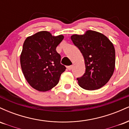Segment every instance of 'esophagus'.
Listing matches in <instances>:
<instances>
[{"label":"esophagus","instance_id":"1","mask_svg":"<svg viewBox=\"0 0 129 129\" xmlns=\"http://www.w3.org/2000/svg\"><path fill=\"white\" fill-rule=\"evenodd\" d=\"M72 67H73V66H68L67 67V69L69 70H71L72 69Z\"/></svg>","mask_w":129,"mask_h":129}]
</instances>
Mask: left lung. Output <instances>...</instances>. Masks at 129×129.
Returning a JSON list of instances; mask_svg holds the SVG:
<instances>
[{
    "label": "left lung",
    "mask_w": 129,
    "mask_h": 129,
    "mask_svg": "<svg viewBox=\"0 0 129 129\" xmlns=\"http://www.w3.org/2000/svg\"><path fill=\"white\" fill-rule=\"evenodd\" d=\"M71 39L81 51L85 62V73L77 78L79 86L88 90L101 88L110 80L115 70L113 44L103 34L92 30L82 35H72Z\"/></svg>",
    "instance_id": "left-lung-1"
}]
</instances>
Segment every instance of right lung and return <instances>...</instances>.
Returning a JSON list of instances; mask_svg holds the SVG:
<instances>
[{"instance_id":"1","label":"right lung","mask_w":129,"mask_h":129,"mask_svg":"<svg viewBox=\"0 0 129 129\" xmlns=\"http://www.w3.org/2000/svg\"><path fill=\"white\" fill-rule=\"evenodd\" d=\"M63 35L54 36L47 31L28 37L20 54V66L27 82L39 91H47L55 87L66 67L60 63L57 46Z\"/></svg>"}]
</instances>
